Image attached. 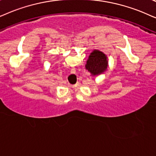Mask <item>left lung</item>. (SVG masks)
I'll list each match as a JSON object with an SVG mask.
<instances>
[{
    "mask_svg": "<svg viewBox=\"0 0 156 156\" xmlns=\"http://www.w3.org/2000/svg\"><path fill=\"white\" fill-rule=\"evenodd\" d=\"M108 67V58L103 52L94 50L89 55L86 68L92 74L98 76L104 73Z\"/></svg>",
    "mask_w": 156,
    "mask_h": 156,
    "instance_id": "8db88e82",
    "label": "left lung"
}]
</instances>
